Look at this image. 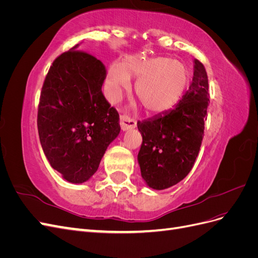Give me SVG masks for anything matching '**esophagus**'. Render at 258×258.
I'll list each match as a JSON object with an SVG mask.
<instances>
[{
	"mask_svg": "<svg viewBox=\"0 0 258 258\" xmlns=\"http://www.w3.org/2000/svg\"><path fill=\"white\" fill-rule=\"evenodd\" d=\"M136 127H137V122L134 119H131L124 115L120 116V128L122 131H128L131 129H135Z\"/></svg>",
	"mask_w": 258,
	"mask_h": 258,
	"instance_id": "esophagus-1",
	"label": "esophagus"
}]
</instances>
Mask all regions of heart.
I'll list each match as a JSON object with an SVG mask.
<instances>
[{"label":"heart","mask_w":258,"mask_h":258,"mask_svg":"<svg viewBox=\"0 0 258 258\" xmlns=\"http://www.w3.org/2000/svg\"><path fill=\"white\" fill-rule=\"evenodd\" d=\"M130 77L137 79L135 91L145 110L161 114L171 110L183 97L190 82V71L184 62L166 57H128L122 63H112L107 70L105 92L117 102L130 87Z\"/></svg>","instance_id":"heart-1"}]
</instances>
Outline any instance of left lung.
Wrapping results in <instances>:
<instances>
[{"label": "left lung", "mask_w": 258, "mask_h": 258, "mask_svg": "<svg viewBox=\"0 0 258 258\" xmlns=\"http://www.w3.org/2000/svg\"><path fill=\"white\" fill-rule=\"evenodd\" d=\"M209 101L207 71L194 59L192 82L179 102L153 118L138 121L143 140L138 162L148 187L166 189L189 173L204 138Z\"/></svg>", "instance_id": "1"}]
</instances>
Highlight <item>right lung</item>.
<instances>
[{
  "instance_id": "right-lung-1",
  "label": "right lung",
  "mask_w": 258,
  "mask_h": 258,
  "mask_svg": "<svg viewBox=\"0 0 258 258\" xmlns=\"http://www.w3.org/2000/svg\"><path fill=\"white\" fill-rule=\"evenodd\" d=\"M79 44L53 61L46 76L37 128L46 158L66 181L82 184L120 132L119 115L105 100L102 62Z\"/></svg>"
}]
</instances>
